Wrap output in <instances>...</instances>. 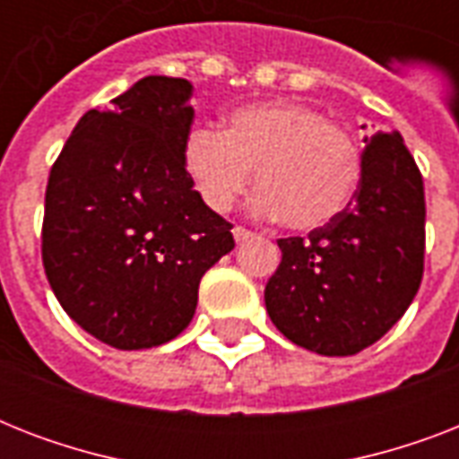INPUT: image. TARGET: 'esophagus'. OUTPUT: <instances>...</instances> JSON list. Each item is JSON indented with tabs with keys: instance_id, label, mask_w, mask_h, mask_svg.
Returning a JSON list of instances; mask_svg holds the SVG:
<instances>
[{
	"instance_id": "34e87169",
	"label": "esophagus",
	"mask_w": 459,
	"mask_h": 459,
	"mask_svg": "<svg viewBox=\"0 0 459 459\" xmlns=\"http://www.w3.org/2000/svg\"><path fill=\"white\" fill-rule=\"evenodd\" d=\"M233 238H236V243H247L250 238H255V233L245 229V226H236L233 229Z\"/></svg>"
}]
</instances>
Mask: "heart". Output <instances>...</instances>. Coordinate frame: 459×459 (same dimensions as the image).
<instances>
[{
	"label": "heart",
	"mask_w": 459,
	"mask_h": 459,
	"mask_svg": "<svg viewBox=\"0 0 459 459\" xmlns=\"http://www.w3.org/2000/svg\"><path fill=\"white\" fill-rule=\"evenodd\" d=\"M183 166L209 209L226 212L247 190L255 209L295 230L321 229L341 214L362 178V152L341 126L298 102L236 109L223 133L195 126L183 140Z\"/></svg>",
	"instance_id": "obj_1"
}]
</instances>
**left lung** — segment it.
I'll list each match as a JSON object with an SVG mask.
<instances>
[{
  "mask_svg": "<svg viewBox=\"0 0 459 459\" xmlns=\"http://www.w3.org/2000/svg\"><path fill=\"white\" fill-rule=\"evenodd\" d=\"M362 178L333 221L281 238L266 312L288 341L348 357L391 331L424 273V180L398 131L364 138Z\"/></svg>",
  "mask_w": 459,
  "mask_h": 459,
  "instance_id": "obj_1",
  "label": "left lung"
}]
</instances>
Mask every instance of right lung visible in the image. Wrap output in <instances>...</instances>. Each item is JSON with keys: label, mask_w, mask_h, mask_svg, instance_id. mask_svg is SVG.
<instances>
[{"label": "right lung", "mask_w": 459, "mask_h": 459, "mask_svg": "<svg viewBox=\"0 0 459 459\" xmlns=\"http://www.w3.org/2000/svg\"><path fill=\"white\" fill-rule=\"evenodd\" d=\"M190 97L186 78L147 75L111 109L82 114L49 171L47 281L64 312L111 348L176 338L204 272L236 245L183 166Z\"/></svg>", "instance_id": "obj_1"}]
</instances>
